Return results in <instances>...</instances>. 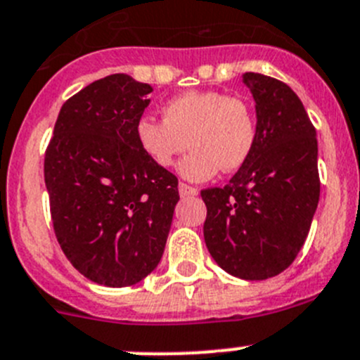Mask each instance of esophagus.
Wrapping results in <instances>:
<instances>
[{
	"label": "esophagus",
	"mask_w": 360,
	"mask_h": 360,
	"mask_svg": "<svg viewBox=\"0 0 360 360\" xmlns=\"http://www.w3.org/2000/svg\"><path fill=\"white\" fill-rule=\"evenodd\" d=\"M178 193H180V196L182 198H189V196H196L198 189L196 187L187 186V184H180V186H178Z\"/></svg>",
	"instance_id": "esophagus-1"
}]
</instances>
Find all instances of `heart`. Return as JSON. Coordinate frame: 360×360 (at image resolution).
Segmentation results:
<instances>
[{"label":"heart","instance_id":"heart-1","mask_svg":"<svg viewBox=\"0 0 360 360\" xmlns=\"http://www.w3.org/2000/svg\"><path fill=\"white\" fill-rule=\"evenodd\" d=\"M164 120L141 117L135 137L151 162L167 167L193 148L178 171L187 180L203 182L217 171L236 173L248 162L257 139V123L245 100L217 91H187L171 98Z\"/></svg>","mask_w":360,"mask_h":360}]
</instances>
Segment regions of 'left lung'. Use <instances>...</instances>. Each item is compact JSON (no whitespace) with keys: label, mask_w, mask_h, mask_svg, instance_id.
Returning <instances> with one entry per match:
<instances>
[{"label":"left lung","mask_w":360,"mask_h":360,"mask_svg":"<svg viewBox=\"0 0 360 360\" xmlns=\"http://www.w3.org/2000/svg\"><path fill=\"white\" fill-rule=\"evenodd\" d=\"M257 112L248 162L225 187L202 191L203 237L219 268L243 280L288 269L302 250L319 202L318 139L288 84L245 72Z\"/></svg>","instance_id":"left-lung-1"}]
</instances>
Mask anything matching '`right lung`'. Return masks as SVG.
I'll list each match as a JSON object with an SVG mask.
<instances>
[{
  "mask_svg": "<svg viewBox=\"0 0 360 360\" xmlns=\"http://www.w3.org/2000/svg\"><path fill=\"white\" fill-rule=\"evenodd\" d=\"M151 85L117 72L62 105L44 157L55 236L92 282L127 288L162 259L178 180L141 150L135 124Z\"/></svg>",
  "mask_w": 360,
  "mask_h": 360,
  "instance_id": "add662e5",
  "label": "right lung"
}]
</instances>
